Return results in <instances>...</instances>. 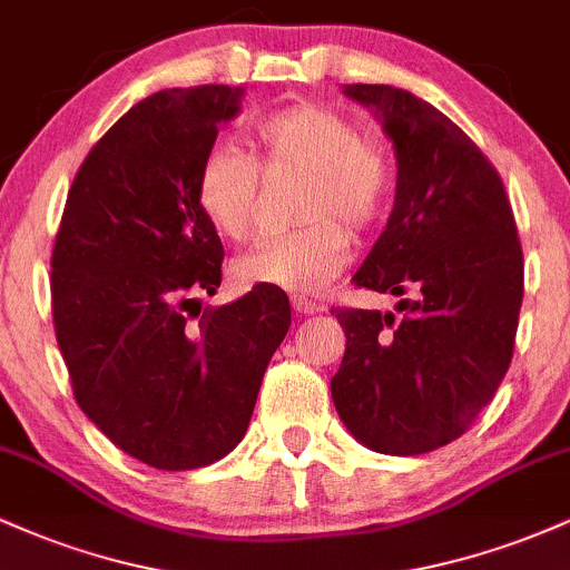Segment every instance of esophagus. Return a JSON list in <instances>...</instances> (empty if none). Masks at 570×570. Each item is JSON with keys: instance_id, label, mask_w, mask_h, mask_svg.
Wrapping results in <instances>:
<instances>
[{"instance_id": "34e87169", "label": "esophagus", "mask_w": 570, "mask_h": 570, "mask_svg": "<svg viewBox=\"0 0 570 570\" xmlns=\"http://www.w3.org/2000/svg\"><path fill=\"white\" fill-rule=\"evenodd\" d=\"M292 307H294V311L299 313V316H311V313L322 311V307H318L316 303H313V299L299 297V294H294V297H292Z\"/></svg>"}]
</instances>
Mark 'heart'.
<instances>
[{"instance_id":"1","label":"heart","mask_w":570,"mask_h":570,"mask_svg":"<svg viewBox=\"0 0 570 570\" xmlns=\"http://www.w3.org/2000/svg\"><path fill=\"white\" fill-rule=\"evenodd\" d=\"M254 139L263 174L307 176L297 217L311 225L265 238L235 259L233 276L244 286L318 292L351 257L348 233L332 219L353 233L375 225L389 200V163L362 128L318 104H294L263 117ZM259 168L227 144L212 147L200 160L195 198L203 217L233 244H244L257 230Z\"/></svg>"}]
</instances>
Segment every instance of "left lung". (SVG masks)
I'll return each mask as SVG.
<instances>
[{
	"mask_svg": "<svg viewBox=\"0 0 570 570\" xmlns=\"http://www.w3.org/2000/svg\"><path fill=\"white\" fill-rule=\"evenodd\" d=\"M394 144L389 225L353 284L404 297L396 313L340 311L332 402L353 440L421 455L458 440L507 375L522 248L501 176L440 109L391 85H345Z\"/></svg>",
	"mask_w": 570,
	"mask_h": 570,
	"instance_id": "left-lung-1",
	"label": "left lung"
}]
</instances>
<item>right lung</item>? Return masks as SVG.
Returning a JSON list of instances; mask_svg holds the SVG:
<instances>
[{
	"label": "right lung",
	"instance_id": "obj_1",
	"mask_svg": "<svg viewBox=\"0 0 570 570\" xmlns=\"http://www.w3.org/2000/svg\"><path fill=\"white\" fill-rule=\"evenodd\" d=\"M244 88L158 90L115 122L71 181L53 248V322L80 410L163 472L208 466L244 440L267 362L292 324L286 294L222 284V240L195 179Z\"/></svg>",
	"mask_w": 570,
	"mask_h": 570
}]
</instances>
